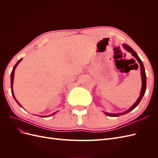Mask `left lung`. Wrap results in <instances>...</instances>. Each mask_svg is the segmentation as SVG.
Returning <instances> with one entry per match:
<instances>
[{"instance_id": "8db88e82", "label": "left lung", "mask_w": 158, "mask_h": 158, "mask_svg": "<svg viewBox=\"0 0 158 158\" xmlns=\"http://www.w3.org/2000/svg\"><path fill=\"white\" fill-rule=\"evenodd\" d=\"M123 46L127 51H128L129 52H131L132 55L138 60V63H139V64L140 66V73H141V77H142V88H141V90H140V94L139 98H138L136 103L134 104L130 109H128L127 111H125L124 113H106V112H103L105 114H106V115H107L109 117H118V116L123 115V114H127L128 112L132 111V110L135 109L140 102L142 98H143V96H144V95L146 92V73H145L144 66V65H143L142 61L140 59V57L138 56V55H137L136 52L135 51H134L130 46L127 45V44H123Z\"/></svg>"}]
</instances>
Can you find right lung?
<instances>
[{
  "label": "right lung",
  "mask_w": 158,
  "mask_h": 158,
  "mask_svg": "<svg viewBox=\"0 0 158 158\" xmlns=\"http://www.w3.org/2000/svg\"><path fill=\"white\" fill-rule=\"evenodd\" d=\"M22 60V59H20V60H19L18 62H17V63L15 64V66H14V68H13V69H12V73H11V75H10V78H11V92H12V95H13V97H14V99L16 100V102L18 103V105L19 106H20V107H22V106L19 103V102L17 101L16 100V98H15V96H14V92H13V88H12V85H13V82H14V70H15V69H16V66H18V64L20 63V61ZM57 112V111H56ZM56 112H55L54 113H52V114H50V115H46V116H40V117H50V116H51V115H52V114H55Z\"/></svg>",
  "instance_id": "right-lung-1"
}]
</instances>
